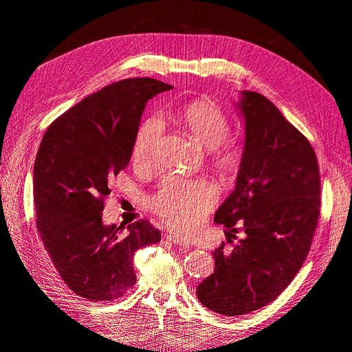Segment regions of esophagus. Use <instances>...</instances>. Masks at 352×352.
<instances>
[{"instance_id":"34e87169","label":"esophagus","mask_w":352,"mask_h":352,"mask_svg":"<svg viewBox=\"0 0 352 352\" xmlns=\"http://www.w3.org/2000/svg\"><path fill=\"white\" fill-rule=\"evenodd\" d=\"M166 238H167L168 242H172V243H175V245H179V247H185V248L189 247V243H188L185 239L179 238V236H176V235H172V233H170V235H167Z\"/></svg>"}]
</instances>
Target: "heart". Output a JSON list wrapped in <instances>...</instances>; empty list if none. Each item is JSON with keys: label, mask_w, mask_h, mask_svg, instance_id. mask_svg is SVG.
<instances>
[{"label": "heart", "mask_w": 352, "mask_h": 352, "mask_svg": "<svg viewBox=\"0 0 352 352\" xmlns=\"http://www.w3.org/2000/svg\"><path fill=\"white\" fill-rule=\"evenodd\" d=\"M176 119L195 140L210 148V163L221 175H235L242 162V148L238 141L225 138L229 132V120L217 104L207 100H195L176 111ZM162 132V123L148 117L138 127L132 157L138 166H148L154 158L155 145ZM217 190L208 180L167 177L158 192L150 199L155 214L177 233L190 235L214 206Z\"/></svg>", "instance_id": "heart-1"}]
</instances>
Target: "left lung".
I'll use <instances>...</instances> for the list:
<instances>
[{"mask_svg":"<svg viewBox=\"0 0 352 352\" xmlns=\"http://www.w3.org/2000/svg\"><path fill=\"white\" fill-rule=\"evenodd\" d=\"M245 145L236 186L214 221L243 238L212 252L214 273L197 286L199 302L223 316L270 304L300 272L320 216V173L307 138L261 94L243 91Z\"/></svg>","mask_w":352,"mask_h":352,"instance_id":"obj_1","label":"left lung"}]
</instances>
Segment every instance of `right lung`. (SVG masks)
Wrapping results in <instances>:
<instances>
[{
	"mask_svg": "<svg viewBox=\"0 0 352 352\" xmlns=\"http://www.w3.org/2000/svg\"><path fill=\"white\" fill-rule=\"evenodd\" d=\"M172 88L151 78L107 85L61 114L41 141L34 166L36 228L61 279L88 301L122 298L136 282L135 252L162 239L144 219L127 229L105 226L102 210L111 179L131 162L146 101Z\"/></svg>",
	"mask_w": 352,
	"mask_h": 352,
	"instance_id": "right-lung-1",
	"label": "right lung"
}]
</instances>
